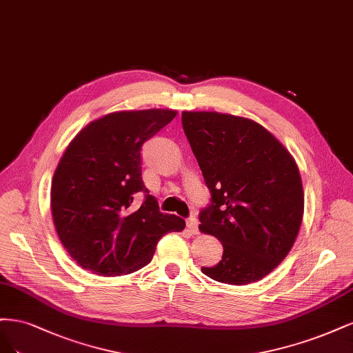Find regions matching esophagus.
Here are the masks:
<instances>
[{
  "instance_id": "esophagus-1",
  "label": "esophagus",
  "mask_w": 353,
  "mask_h": 353,
  "mask_svg": "<svg viewBox=\"0 0 353 353\" xmlns=\"http://www.w3.org/2000/svg\"><path fill=\"white\" fill-rule=\"evenodd\" d=\"M198 224H199V221H198V219H196V217H189V219H188V227H189L190 233H193V234H198V232H199V229H198Z\"/></svg>"
}]
</instances>
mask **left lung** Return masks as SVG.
I'll return each instance as SVG.
<instances>
[{
	"label": "left lung",
	"mask_w": 353,
	"mask_h": 353,
	"mask_svg": "<svg viewBox=\"0 0 353 353\" xmlns=\"http://www.w3.org/2000/svg\"><path fill=\"white\" fill-rule=\"evenodd\" d=\"M181 124L211 199L199 230L223 243L210 279L242 286L258 281L286 258L303 215L296 163L274 136L243 117L185 111Z\"/></svg>",
	"instance_id": "obj_1"
}]
</instances>
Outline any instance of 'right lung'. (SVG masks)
Returning a JSON list of instances; mask_svg holds the SVG:
<instances>
[{
    "label": "right lung",
    "instance_id": "obj_1",
    "mask_svg": "<svg viewBox=\"0 0 353 353\" xmlns=\"http://www.w3.org/2000/svg\"><path fill=\"white\" fill-rule=\"evenodd\" d=\"M173 110L119 111L77 133L51 186L55 230L65 251L98 276L130 274L151 263L157 243L185 220L163 214L142 180L141 150L176 117ZM139 191L142 206L134 203Z\"/></svg>",
    "mask_w": 353,
    "mask_h": 353
}]
</instances>
